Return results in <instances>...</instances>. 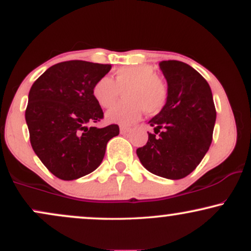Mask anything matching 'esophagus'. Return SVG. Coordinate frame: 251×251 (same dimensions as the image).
Instances as JSON below:
<instances>
[{"instance_id":"obj_1","label":"esophagus","mask_w":251,"mask_h":251,"mask_svg":"<svg viewBox=\"0 0 251 251\" xmlns=\"http://www.w3.org/2000/svg\"><path fill=\"white\" fill-rule=\"evenodd\" d=\"M128 131H129V128L128 127H125V126H122V127H120V133H122V134L127 133Z\"/></svg>"}]
</instances>
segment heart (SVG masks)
Returning <instances> with one entry per match:
<instances>
[{
	"label": "heart",
	"instance_id": "1",
	"mask_svg": "<svg viewBox=\"0 0 251 251\" xmlns=\"http://www.w3.org/2000/svg\"><path fill=\"white\" fill-rule=\"evenodd\" d=\"M123 101L109 108L106 113L108 123L131 125L140 119L144 111L157 114L164 108L169 97V88L155 70L150 65H133L118 68L114 80L103 76L96 82L93 97L101 107H109L116 102L120 91Z\"/></svg>",
	"mask_w": 251,
	"mask_h": 251
}]
</instances>
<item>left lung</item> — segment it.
Masks as SVG:
<instances>
[{
    "instance_id": "obj_1",
    "label": "left lung",
    "mask_w": 251,
    "mask_h": 251,
    "mask_svg": "<svg viewBox=\"0 0 251 251\" xmlns=\"http://www.w3.org/2000/svg\"><path fill=\"white\" fill-rule=\"evenodd\" d=\"M159 68L168 82V101L149 122L155 134L148 132V143L137 155L151 174L181 179L197 168L211 145L214 98L209 83L191 66L169 60L159 62Z\"/></svg>"
}]
</instances>
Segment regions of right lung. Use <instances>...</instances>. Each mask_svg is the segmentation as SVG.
Listing matches in <instances>:
<instances>
[{"label":"right lung","instance_id":"obj_1","mask_svg":"<svg viewBox=\"0 0 251 251\" xmlns=\"http://www.w3.org/2000/svg\"><path fill=\"white\" fill-rule=\"evenodd\" d=\"M111 65L81 60L51 66L31 86L25 109L30 144L54 176L73 180L100 165L108 140L119 126L98 128L87 124L103 118L93 87L111 71Z\"/></svg>","mask_w":251,"mask_h":251}]
</instances>
